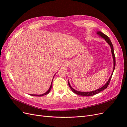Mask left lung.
Here are the masks:
<instances>
[{"label": "left lung", "instance_id": "obj_1", "mask_svg": "<svg viewBox=\"0 0 127 127\" xmlns=\"http://www.w3.org/2000/svg\"><path fill=\"white\" fill-rule=\"evenodd\" d=\"M96 34L97 35L99 36V37H101L103 39H104L105 40V41L107 42V43L109 44V45L110 46V48L111 49V53H112V57H113V69L112 71V74H111L109 79L107 80V82L105 83V84L104 85H103L102 87H100L98 89H97L96 90H95L93 91H91V92H80V91H76V90L74 89L69 82V80L68 81V85L70 87V89L71 90V91L75 93V94L80 95V96H93L95 94H96L99 92H101V91H102L103 90H104L105 88L107 87V86L109 85V83L111 80V77H112V74L113 73V71L114 70V69H115V67H116V58H115V55H114V50H113V45L112 42H111L110 39H109V37L107 36V35H106L105 34H104V33H103L101 31H97L96 32Z\"/></svg>", "mask_w": 127, "mask_h": 127}]
</instances>
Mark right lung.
<instances>
[{"label":"right lung","instance_id":"obj_1","mask_svg":"<svg viewBox=\"0 0 127 127\" xmlns=\"http://www.w3.org/2000/svg\"><path fill=\"white\" fill-rule=\"evenodd\" d=\"M55 76V75H54V76H53V78H54ZM53 79H52V82H51V85H50V88H49V90H48L47 92H45V93H43V94H40V95H37V94H30V95H31V96H43V95L48 94L49 93V92H50V91H51V87H52V82H53Z\"/></svg>","mask_w":127,"mask_h":127}]
</instances>
